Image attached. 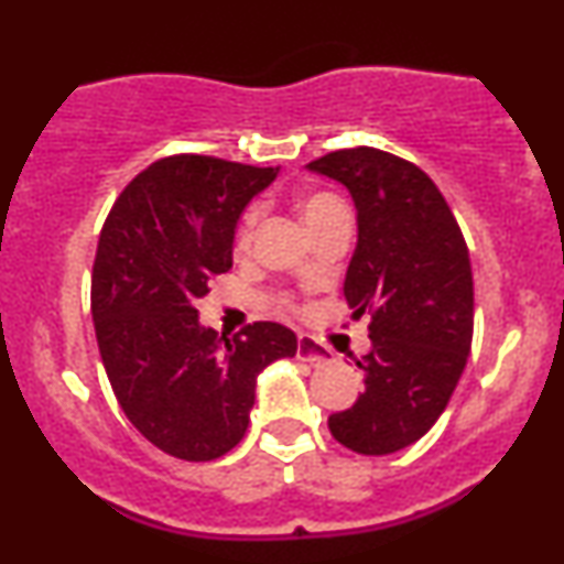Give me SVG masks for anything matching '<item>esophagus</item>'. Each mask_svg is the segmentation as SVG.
<instances>
[{
    "mask_svg": "<svg viewBox=\"0 0 564 564\" xmlns=\"http://www.w3.org/2000/svg\"><path fill=\"white\" fill-rule=\"evenodd\" d=\"M296 358L307 360V364L313 366H321L334 360V352L326 345H321V341H315L313 336H300V339H296Z\"/></svg>",
    "mask_w": 564,
    "mask_h": 564,
    "instance_id": "1",
    "label": "esophagus"
}]
</instances>
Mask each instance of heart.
I'll return each instance as SVG.
<instances>
[{"mask_svg": "<svg viewBox=\"0 0 564 564\" xmlns=\"http://www.w3.org/2000/svg\"><path fill=\"white\" fill-rule=\"evenodd\" d=\"M296 209H300V215L304 223H307V228L313 236L326 228L328 223H334L336 217L347 215V206L341 204L334 193H326V191L304 193V196L296 200ZM254 225H257V209H249L243 215L241 225H238V236H236V243L241 251L249 249L251 236H254Z\"/></svg>", "mask_w": 564, "mask_h": 564, "instance_id": "obj_1", "label": "heart"}]
</instances>
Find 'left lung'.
<instances>
[{"instance_id": "8db88e82", "label": "left lung", "mask_w": 564, "mask_h": 564, "mask_svg": "<svg viewBox=\"0 0 564 564\" xmlns=\"http://www.w3.org/2000/svg\"><path fill=\"white\" fill-rule=\"evenodd\" d=\"M307 170L341 183L355 200L358 246L345 296L355 321L371 315V349L358 360L366 390L328 416V430L349 451L387 456L432 430L467 366L469 249L443 193L411 161L360 145Z\"/></svg>"}]
</instances>
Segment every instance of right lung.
Wrapping results in <instances>:
<instances>
[{"mask_svg":"<svg viewBox=\"0 0 564 564\" xmlns=\"http://www.w3.org/2000/svg\"><path fill=\"white\" fill-rule=\"evenodd\" d=\"M275 174L196 153L161 159L121 191L100 230L93 321L102 366L134 430L183 462L236 448L257 377L296 355L281 323L228 339L198 321L209 281L232 268L238 217Z\"/></svg>","mask_w":564,"mask_h":564,"instance_id":"obj_1","label":"right lung"}]
</instances>
